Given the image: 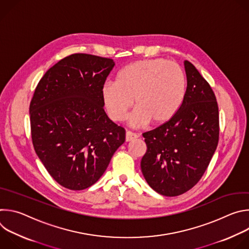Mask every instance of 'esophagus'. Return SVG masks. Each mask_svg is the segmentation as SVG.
I'll use <instances>...</instances> for the list:
<instances>
[{
	"instance_id": "34e87169",
	"label": "esophagus",
	"mask_w": 249,
	"mask_h": 249,
	"mask_svg": "<svg viewBox=\"0 0 249 249\" xmlns=\"http://www.w3.org/2000/svg\"><path fill=\"white\" fill-rule=\"evenodd\" d=\"M136 138H138V135H137V134H135V133H133V132H130V131H127V132H126V137H125L126 142L133 141V140H135Z\"/></svg>"
}]
</instances>
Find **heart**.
Listing matches in <instances>:
<instances>
[{"label": "heart", "mask_w": 249, "mask_h": 249, "mask_svg": "<svg viewBox=\"0 0 249 249\" xmlns=\"http://www.w3.org/2000/svg\"><path fill=\"white\" fill-rule=\"evenodd\" d=\"M185 95L183 69L162 58L132 62L118 71L115 82L101 88L104 107L113 121L126 118L134 99L137 108L130 117L134 127L169 122L181 108Z\"/></svg>", "instance_id": "b5f03b06"}]
</instances>
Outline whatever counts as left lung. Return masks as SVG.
<instances>
[{"mask_svg":"<svg viewBox=\"0 0 249 249\" xmlns=\"http://www.w3.org/2000/svg\"><path fill=\"white\" fill-rule=\"evenodd\" d=\"M186 95L167 123L143 134L147 152L141 169L148 184L163 196L191 189L206 171L219 142L216 96L198 70L184 61Z\"/></svg>","mask_w":249,"mask_h":249,"instance_id":"obj_1","label":"left lung"}]
</instances>
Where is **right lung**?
I'll return each instance as SVG.
<instances>
[{
  "label": "right lung",
  "mask_w": 249,
  "mask_h": 249,
  "mask_svg": "<svg viewBox=\"0 0 249 249\" xmlns=\"http://www.w3.org/2000/svg\"><path fill=\"white\" fill-rule=\"evenodd\" d=\"M115 66L112 59L70 55L42 77L29 106L35 153L63 187L94 184L125 142V130L103 109L101 88Z\"/></svg>",
  "instance_id": "1"
}]
</instances>
